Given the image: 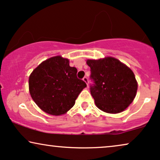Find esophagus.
Returning <instances> with one entry per match:
<instances>
[{
  "label": "esophagus",
  "mask_w": 160,
  "mask_h": 160,
  "mask_svg": "<svg viewBox=\"0 0 160 160\" xmlns=\"http://www.w3.org/2000/svg\"><path fill=\"white\" fill-rule=\"evenodd\" d=\"M82 80H83V81L86 82V83L88 85V78H87V77H84L83 78H82Z\"/></svg>",
  "instance_id": "1"
}]
</instances>
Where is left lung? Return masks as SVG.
Masks as SVG:
<instances>
[{
  "instance_id": "1",
  "label": "left lung",
  "mask_w": 160,
  "mask_h": 160,
  "mask_svg": "<svg viewBox=\"0 0 160 160\" xmlns=\"http://www.w3.org/2000/svg\"><path fill=\"white\" fill-rule=\"evenodd\" d=\"M93 82L90 92L96 106L105 112L124 111L136 96L137 82L133 72L114 58L88 60Z\"/></svg>"
}]
</instances>
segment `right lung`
I'll return each instance as SVG.
<instances>
[{
    "mask_svg": "<svg viewBox=\"0 0 160 160\" xmlns=\"http://www.w3.org/2000/svg\"><path fill=\"white\" fill-rule=\"evenodd\" d=\"M78 69L68 59L56 56L45 60L32 72L29 79V92L35 103L51 115L65 114L87 86L77 77Z\"/></svg>",
    "mask_w": 160,
    "mask_h": 160,
    "instance_id": "add662e5",
    "label": "right lung"
}]
</instances>
